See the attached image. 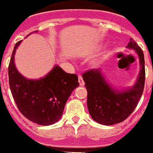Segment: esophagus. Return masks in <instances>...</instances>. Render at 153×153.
I'll return each mask as SVG.
<instances>
[{"label":"esophagus","instance_id":"esophagus-1","mask_svg":"<svg viewBox=\"0 0 153 153\" xmlns=\"http://www.w3.org/2000/svg\"><path fill=\"white\" fill-rule=\"evenodd\" d=\"M78 80H79V83H80V85L83 86L84 85H85V82H84L83 81V78H82V76H81V75H78Z\"/></svg>","mask_w":153,"mask_h":153}]
</instances>
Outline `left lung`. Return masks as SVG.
I'll use <instances>...</instances> for the list:
<instances>
[{
	"label": "left lung",
	"instance_id": "8db88e82",
	"mask_svg": "<svg viewBox=\"0 0 153 153\" xmlns=\"http://www.w3.org/2000/svg\"><path fill=\"white\" fill-rule=\"evenodd\" d=\"M127 48L137 52L140 72L132 88L115 91L106 82L98 68L88 70L82 74L87 89L88 110L94 121L103 125H114L124 121L132 113L143 94L145 81L144 56L140 47L131 39Z\"/></svg>",
	"mask_w": 153,
	"mask_h": 153
}]
</instances>
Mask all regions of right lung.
Returning a JSON list of instances; mask_svg holds the SVG:
<instances>
[{
    "label": "right lung",
    "instance_id": "right-lung-1",
    "mask_svg": "<svg viewBox=\"0 0 153 153\" xmlns=\"http://www.w3.org/2000/svg\"><path fill=\"white\" fill-rule=\"evenodd\" d=\"M14 46L9 64V83L18 110L26 119L39 125L54 124L60 119L68 97L79 85L76 74L56 66L45 77L28 80L21 75L13 63Z\"/></svg>",
    "mask_w": 153,
    "mask_h": 153
}]
</instances>
